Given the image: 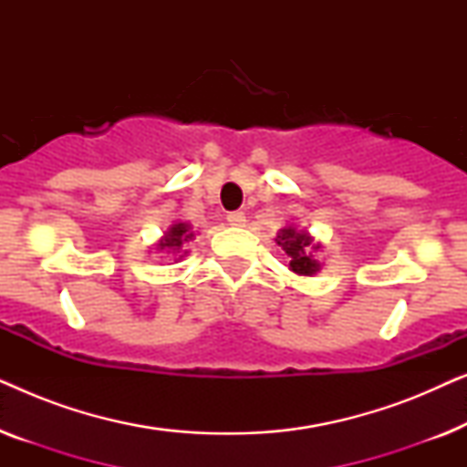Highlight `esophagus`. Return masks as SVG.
I'll return each mask as SVG.
<instances>
[{
	"mask_svg": "<svg viewBox=\"0 0 467 467\" xmlns=\"http://www.w3.org/2000/svg\"><path fill=\"white\" fill-rule=\"evenodd\" d=\"M227 223L232 227H244L246 225V216H244V213H229Z\"/></svg>",
	"mask_w": 467,
	"mask_h": 467,
	"instance_id": "obj_1",
	"label": "esophagus"
}]
</instances>
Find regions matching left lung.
Instances as JSON below:
<instances>
[{
    "label": "left lung",
    "instance_id": "left-lung-1",
    "mask_svg": "<svg viewBox=\"0 0 467 467\" xmlns=\"http://www.w3.org/2000/svg\"><path fill=\"white\" fill-rule=\"evenodd\" d=\"M276 244L289 257V270L299 274V276H312V274L321 270V264L312 254V251H318L321 244H317L308 232L289 225L280 229L276 235Z\"/></svg>",
    "mask_w": 467,
    "mask_h": 467
}]
</instances>
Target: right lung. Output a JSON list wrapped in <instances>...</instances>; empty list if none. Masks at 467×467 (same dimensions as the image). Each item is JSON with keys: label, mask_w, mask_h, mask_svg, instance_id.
I'll return each mask as SVG.
<instances>
[{"label": "right lung", "mask_w": 467, "mask_h": 467, "mask_svg": "<svg viewBox=\"0 0 467 467\" xmlns=\"http://www.w3.org/2000/svg\"><path fill=\"white\" fill-rule=\"evenodd\" d=\"M193 235L195 234L191 232V225H187V223H174V225L168 229V234H165L163 238L159 240L157 248H159V251H168V253H181L184 242L193 240ZM184 254H187V251H182L181 257H184ZM181 257H178V259H181Z\"/></svg>", "instance_id": "1"}]
</instances>
